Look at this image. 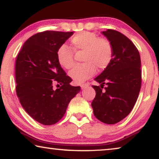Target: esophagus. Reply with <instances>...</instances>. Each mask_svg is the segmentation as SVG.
Wrapping results in <instances>:
<instances>
[{
  "label": "esophagus",
  "instance_id": "34e87169",
  "mask_svg": "<svg viewBox=\"0 0 159 159\" xmlns=\"http://www.w3.org/2000/svg\"><path fill=\"white\" fill-rule=\"evenodd\" d=\"M89 85V83H82V84H80V88H81V89H84V88H87L88 86Z\"/></svg>",
  "mask_w": 159,
  "mask_h": 159
}]
</instances>
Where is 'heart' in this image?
<instances>
[{"label": "heart", "instance_id": "heart-1", "mask_svg": "<svg viewBox=\"0 0 159 159\" xmlns=\"http://www.w3.org/2000/svg\"><path fill=\"white\" fill-rule=\"evenodd\" d=\"M71 48L61 45L57 51V57L60 65L69 69L74 64L75 52H83V61L85 63L77 65L69 71V76L75 82H84L96 74L97 67L104 69L111 62L114 57V49L109 40L99 39L96 34L83 31L77 34L70 41Z\"/></svg>", "mask_w": 159, "mask_h": 159}]
</instances>
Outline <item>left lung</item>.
<instances>
[{
	"label": "left lung",
	"mask_w": 159,
	"mask_h": 159,
	"mask_svg": "<svg viewBox=\"0 0 159 159\" xmlns=\"http://www.w3.org/2000/svg\"><path fill=\"white\" fill-rule=\"evenodd\" d=\"M102 34L111 42L114 57L95 79L101 85H93L96 95L91 105L98 120L115 124L130 114L138 99L142 83L140 55L133 43L123 34L112 29Z\"/></svg>",
	"instance_id": "obj_1"
}]
</instances>
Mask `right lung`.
I'll return each instance as SVG.
<instances>
[{
  "label": "right lung",
  "mask_w": 159,
  "mask_h": 159,
  "mask_svg": "<svg viewBox=\"0 0 159 159\" xmlns=\"http://www.w3.org/2000/svg\"><path fill=\"white\" fill-rule=\"evenodd\" d=\"M74 32L45 31L24 43L15 63L16 93L27 114L43 125L57 123L80 90L58 63L57 51ZM60 88L53 89L54 83Z\"/></svg>",
  "instance_id": "1"
}]
</instances>
